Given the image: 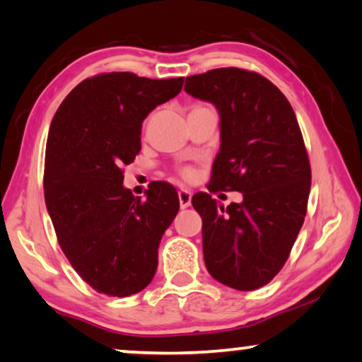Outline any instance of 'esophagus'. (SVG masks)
<instances>
[{
	"label": "esophagus",
	"mask_w": 362,
	"mask_h": 362,
	"mask_svg": "<svg viewBox=\"0 0 362 362\" xmlns=\"http://www.w3.org/2000/svg\"><path fill=\"white\" fill-rule=\"evenodd\" d=\"M179 201H180L182 209H187V207L192 204V192H188V189H180Z\"/></svg>",
	"instance_id": "obj_1"
}]
</instances>
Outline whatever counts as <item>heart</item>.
<instances>
[{"mask_svg":"<svg viewBox=\"0 0 362 362\" xmlns=\"http://www.w3.org/2000/svg\"><path fill=\"white\" fill-rule=\"evenodd\" d=\"M194 108H209V107H194ZM193 108V110H194ZM182 177H183V179H187V180H189V179H193V177H194V173H193V169H183L182 170Z\"/></svg>","mask_w":362,"mask_h":362,"instance_id":"obj_1","label":"heart"}]
</instances>
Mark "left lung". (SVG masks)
<instances>
[{
    "instance_id": "obj_1",
    "label": "left lung",
    "mask_w": 362,
    "mask_h": 362,
    "mask_svg": "<svg viewBox=\"0 0 362 362\" xmlns=\"http://www.w3.org/2000/svg\"><path fill=\"white\" fill-rule=\"evenodd\" d=\"M185 90L220 116L207 189L243 193L226 211L209 193L193 196L206 268L218 283L255 291L284 267L306 216L311 169L296 113L265 76L235 66L188 76Z\"/></svg>"
}]
</instances>
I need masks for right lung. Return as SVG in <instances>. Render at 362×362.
<instances>
[{
	"mask_svg": "<svg viewBox=\"0 0 362 362\" xmlns=\"http://www.w3.org/2000/svg\"><path fill=\"white\" fill-rule=\"evenodd\" d=\"M182 86L183 78L102 73L79 83L52 118L45 161L47 212L71 267L105 296L127 297L151 283L159 243L179 212L173 185L153 183L140 199L122 185V168L142 148L144 119Z\"/></svg>",
	"mask_w": 362,
	"mask_h": 362,
	"instance_id": "obj_1",
	"label": "right lung"
}]
</instances>
